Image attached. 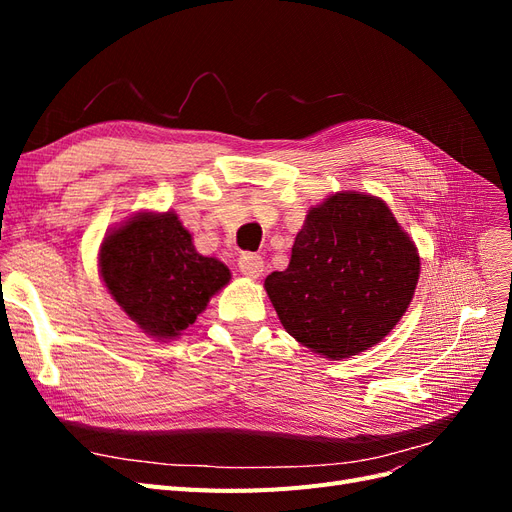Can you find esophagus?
Here are the masks:
<instances>
[{"mask_svg":"<svg viewBox=\"0 0 512 512\" xmlns=\"http://www.w3.org/2000/svg\"><path fill=\"white\" fill-rule=\"evenodd\" d=\"M239 271L247 277H260L262 271H265V262H262L258 254L245 252L239 256Z\"/></svg>","mask_w":512,"mask_h":512,"instance_id":"obj_1","label":"esophagus"}]
</instances>
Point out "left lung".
<instances>
[{
    "label": "left lung",
    "instance_id": "left-lung-1",
    "mask_svg": "<svg viewBox=\"0 0 512 512\" xmlns=\"http://www.w3.org/2000/svg\"><path fill=\"white\" fill-rule=\"evenodd\" d=\"M418 271L416 247L384 200L342 192L309 209L288 269L273 271L265 288L284 329L337 361L395 327Z\"/></svg>",
    "mask_w": 512,
    "mask_h": 512
}]
</instances>
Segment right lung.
Listing matches in <instances>:
<instances>
[{"label": "right lung", "mask_w": 512, "mask_h": 512, "mask_svg": "<svg viewBox=\"0 0 512 512\" xmlns=\"http://www.w3.org/2000/svg\"><path fill=\"white\" fill-rule=\"evenodd\" d=\"M102 280L138 327L153 337H177L209 299L228 284L220 260L194 250L175 213H143L106 235Z\"/></svg>", "instance_id": "add662e5"}]
</instances>
